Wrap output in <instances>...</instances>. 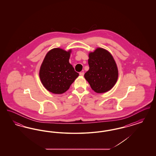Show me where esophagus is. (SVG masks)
<instances>
[{
  "label": "esophagus",
  "instance_id": "1",
  "mask_svg": "<svg viewBox=\"0 0 156 156\" xmlns=\"http://www.w3.org/2000/svg\"><path fill=\"white\" fill-rule=\"evenodd\" d=\"M80 76H83L84 75V72H81V73H80Z\"/></svg>",
  "mask_w": 156,
  "mask_h": 156
}]
</instances>
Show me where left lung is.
Returning a JSON list of instances; mask_svg holds the SVG:
<instances>
[{"label": "left lung", "instance_id": "obj_1", "mask_svg": "<svg viewBox=\"0 0 156 156\" xmlns=\"http://www.w3.org/2000/svg\"><path fill=\"white\" fill-rule=\"evenodd\" d=\"M89 70L84 77L92 89L98 94L109 91L118 78V69L112 55L108 50L98 47L89 53Z\"/></svg>", "mask_w": 156, "mask_h": 156}]
</instances>
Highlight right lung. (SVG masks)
I'll list each match as a JSON object with an SVG mask.
<instances>
[{"mask_svg": "<svg viewBox=\"0 0 156 156\" xmlns=\"http://www.w3.org/2000/svg\"><path fill=\"white\" fill-rule=\"evenodd\" d=\"M71 50L60 48L50 50L41 65L39 76L45 88L52 94H62L69 88L79 76L69 62Z\"/></svg>", "mask_w": 156, "mask_h": 156, "instance_id": "obj_1", "label": "right lung"}]
</instances>
